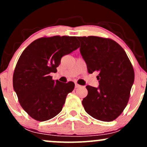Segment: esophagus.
I'll return each mask as SVG.
<instances>
[{
  "label": "esophagus",
  "instance_id": "1",
  "mask_svg": "<svg viewBox=\"0 0 147 147\" xmlns=\"http://www.w3.org/2000/svg\"><path fill=\"white\" fill-rule=\"evenodd\" d=\"M79 87H81L80 85H79L78 84H75V88H78Z\"/></svg>",
  "mask_w": 147,
  "mask_h": 147
}]
</instances>
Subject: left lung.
Returning a JSON list of instances; mask_svg holds the SVG:
<instances>
[{
    "label": "left lung",
    "mask_w": 147,
    "mask_h": 147,
    "mask_svg": "<svg viewBox=\"0 0 147 147\" xmlns=\"http://www.w3.org/2000/svg\"><path fill=\"white\" fill-rule=\"evenodd\" d=\"M80 52L88 72H98L99 86H87L88 95L82 104L88 114L103 121L111 122L120 115L127 105L134 82L133 65L124 50L111 38L78 36Z\"/></svg>",
    "instance_id": "left-lung-1"
}]
</instances>
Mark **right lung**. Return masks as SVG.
<instances>
[{
	"label": "right lung",
	"mask_w": 147,
	"mask_h": 147,
	"mask_svg": "<svg viewBox=\"0 0 147 147\" xmlns=\"http://www.w3.org/2000/svg\"><path fill=\"white\" fill-rule=\"evenodd\" d=\"M79 48L76 36L41 37L25 49L13 75V87L18 102L31 117L43 122L58 115L67 95L75 88L72 82L53 80L61 59Z\"/></svg>",
	"instance_id": "right-lung-1"
}]
</instances>
